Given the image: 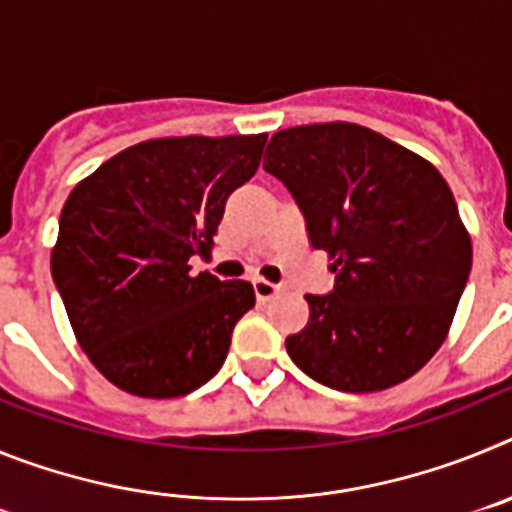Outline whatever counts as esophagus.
<instances>
[{"mask_svg": "<svg viewBox=\"0 0 512 512\" xmlns=\"http://www.w3.org/2000/svg\"><path fill=\"white\" fill-rule=\"evenodd\" d=\"M253 292H256V297H259V300H271V297L279 292V284L269 282V279L256 277L253 279Z\"/></svg>", "mask_w": 512, "mask_h": 512, "instance_id": "obj_1", "label": "esophagus"}]
</instances>
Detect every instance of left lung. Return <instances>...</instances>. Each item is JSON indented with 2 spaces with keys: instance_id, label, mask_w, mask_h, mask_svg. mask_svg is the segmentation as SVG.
Returning <instances> with one entry per match:
<instances>
[{
  "instance_id": "obj_1",
  "label": "left lung",
  "mask_w": 512,
  "mask_h": 512,
  "mask_svg": "<svg viewBox=\"0 0 512 512\" xmlns=\"http://www.w3.org/2000/svg\"><path fill=\"white\" fill-rule=\"evenodd\" d=\"M264 169L300 205L312 248L336 274L307 295L310 320L287 338L307 377L377 392L420 372L449 336L472 269V238L441 171L356 122L279 130Z\"/></svg>"
}]
</instances>
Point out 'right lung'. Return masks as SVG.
I'll return each instance as SVG.
<instances>
[{
	"mask_svg": "<svg viewBox=\"0 0 512 512\" xmlns=\"http://www.w3.org/2000/svg\"><path fill=\"white\" fill-rule=\"evenodd\" d=\"M266 133L153 138L71 189L51 274L76 343L99 374L138 397H179L223 366L256 302L243 279L192 274L212 251L225 200L259 169Z\"/></svg>",
	"mask_w": 512,
	"mask_h": 512,
	"instance_id": "add662e5",
	"label": "right lung"
}]
</instances>
